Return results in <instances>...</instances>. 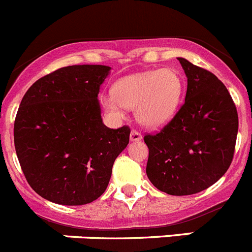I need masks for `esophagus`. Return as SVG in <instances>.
I'll use <instances>...</instances> for the list:
<instances>
[{"label": "esophagus", "mask_w": 252, "mask_h": 252, "mask_svg": "<svg viewBox=\"0 0 252 252\" xmlns=\"http://www.w3.org/2000/svg\"><path fill=\"white\" fill-rule=\"evenodd\" d=\"M129 138H130V141L132 142H139L142 139V134L139 132H137V130H132Z\"/></svg>", "instance_id": "1"}]
</instances>
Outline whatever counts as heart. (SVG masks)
Segmentation results:
<instances>
[{"mask_svg":"<svg viewBox=\"0 0 252 252\" xmlns=\"http://www.w3.org/2000/svg\"><path fill=\"white\" fill-rule=\"evenodd\" d=\"M183 74L175 68L141 72L120 78L114 95L102 97V108L114 118H123L124 108L134 109L135 119L147 128L170 123L180 108L184 95Z\"/></svg>","mask_w":252,"mask_h":252,"instance_id":"heart-1","label":"heart"}]
</instances>
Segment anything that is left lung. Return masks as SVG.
<instances>
[{
  "instance_id": "1",
  "label": "left lung",
  "mask_w": 252,
  "mask_h": 252,
  "mask_svg": "<svg viewBox=\"0 0 252 252\" xmlns=\"http://www.w3.org/2000/svg\"><path fill=\"white\" fill-rule=\"evenodd\" d=\"M188 78L185 102L157 134L144 135L151 183L170 195H191L217 183L233 158L235 102L212 72L178 58Z\"/></svg>"
}]
</instances>
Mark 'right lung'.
I'll return each instance as SVG.
<instances>
[{"instance_id": "right-lung-1", "label": "right lung", "mask_w": 252, "mask_h": 252, "mask_svg": "<svg viewBox=\"0 0 252 252\" xmlns=\"http://www.w3.org/2000/svg\"><path fill=\"white\" fill-rule=\"evenodd\" d=\"M101 64H76L39 78L21 100L14 126L17 158L35 192L62 205L102 195L130 129L102 123L97 99L110 73Z\"/></svg>"}]
</instances>
